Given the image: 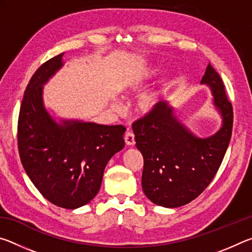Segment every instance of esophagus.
<instances>
[{
  "mask_svg": "<svg viewBox=\"0 0 252 252\" xmlns=\"http://www.w3.org/2000/svg\"><path fill=\"white\" fill-rule=\"evenodd\" d=\"M125 141H126L127 146H133L134 142H135L134 141V133L129 129L126 130V134H125Z\"/></svg>",
  "mask_w": 252,
  "mask_h": 252,
  "instance_id": "34e87169",
  "label": "esophagus"
}]
</instances>
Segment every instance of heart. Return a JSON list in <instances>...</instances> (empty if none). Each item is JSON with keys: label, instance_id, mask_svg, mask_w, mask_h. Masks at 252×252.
<instances>
[{"label": "heart", "instance_id": "obj_1", "mask_svg": "<svg viewBox=\"0 0 252 252\" xmlns=\"http://www.w3.org/2000/svg\"><path fill=\"white\" fill-rule=\"evenodd\" d=\"M140 87H141V83L140 82L131 83L129 87V91L130 92L136 91ZM159 102H160V92L151 91V92L144 93V94L140 96L138 101H136L135 109L139 113L148 114L152 112V111L157 108L158 104H159Z\"/></svg>", "mask_w": 252, "mask_h": 252}]
</instances>
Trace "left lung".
<instances>
[{
  "label": "left lung",
  "mask_w": 252,
  "mask_h": 252,
  "mask_svg": "<svg viewBox=\"0 0 252 252\" xmlns=\"http://www.w3.org/2000/svg\"><path fill=\"white\" fill-rule=\"evenodd\" d=\"M202 84L210 87L222 126L200 139L178 121L168 101L132 126L143 156L142 189L158 206L177 208L192 201L218 172L232 134L233 111L222 79L209 63Z\"/></svg>",
  "instance_id": "obj_1"
}]
</instances>
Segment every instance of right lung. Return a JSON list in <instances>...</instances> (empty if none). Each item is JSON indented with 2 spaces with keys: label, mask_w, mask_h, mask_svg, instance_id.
Returning <instances> with one entry per match:
<instances>
[{
  "label": "right lung",
  "mask_w": 252,
  "mask_h": 252,
  "mask_svg": "<svg viewBox=\"0 0 252 252\" xmlns=\"http://www.w3.org/2000/svg\"><path fill=\"white\" fill-rule=\"evenodd\" d=\"M63 53L44 62L24 91L18 121V146L25 172L43 197L76 209L99 192L106 163L125 147L123 126L55 122L44 109L42 89L63 65Z\"/></svg>",
  "instance_id": "1"
}]
</instances>
